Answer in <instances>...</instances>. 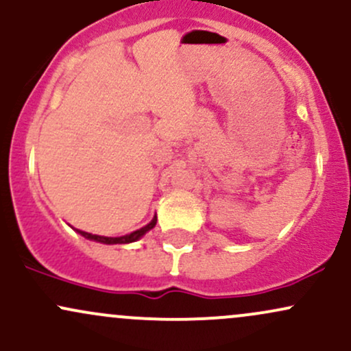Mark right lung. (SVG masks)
Instances as JSON below:
<instances>
[{"label":"right lung","instance_id":"obj_1","mask_svg":"<svg viewBox=\"0 0 351 351\" xmlns=\"http://www.w3.org/2000/svg\"><path fill=\"white\" fill-rule=\"evenodd\" d=\"M156 224V216H153V219L150 223L147 224V226L136 229V231L130 232V234H125V236H119V237H107V236H99V234H90V232H86V231H80V229H75V231L79 232L80 236H84L86 239L88 241H95V243H100V244H130V243H135V241H138L140 237H143L147 234L150 229L155 228Z\"/></svg>","mask_w":351,"mask_h":351}]
</instances>
